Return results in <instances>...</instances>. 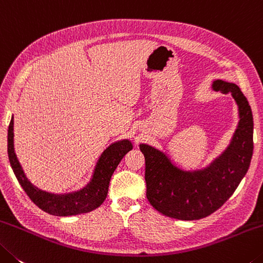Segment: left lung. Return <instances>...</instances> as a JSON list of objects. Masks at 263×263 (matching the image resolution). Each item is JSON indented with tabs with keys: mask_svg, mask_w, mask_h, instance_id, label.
<instances>
[{
	"mask_svg": "<svg viewBox=\"0 0 263 263\" xmlns=\"http://www.w3.org/2000/svg\"><path fill=\"white\" fill-rule=\"evenodd\" d=\"M213 87L232 94L238 103L240 121L230 147L210 166L199 171L180 170L157 149L140 145L145 158L147 198L155 210L166 217L197 220L216 212L233 195L251 164V106L235 84L216 80Z\"/></svg>",
	"mask_w": 263,
	"mask_h": 263,
	"instance_id": "left-lung-1",
	"label": "left lung"
}]
</instances>
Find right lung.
I'll use <instances>...</instances> for the list:
<instances>
[{"label":"right lung","instance_id":"1","mask_svg":"<svg viewBox=\"0 0 263 263\" xmlns=\"http://www.w3.org/2000/svg\"><path fill=\"white\" fill-rule=\"evenodd\" d=\"M132 149L133 144L128 140L116 142L109 145L102 153L96 166L93 178L87 186L78 192L58 196L38 190L25 177L14 150V120L12 119L8 128V157L17 180L33 204L52 216H76V214L91 212L99 208L108 193L111 175L124 155Z\"/></svg>","mask_w":263,"mask_h":263}]
</instances>
